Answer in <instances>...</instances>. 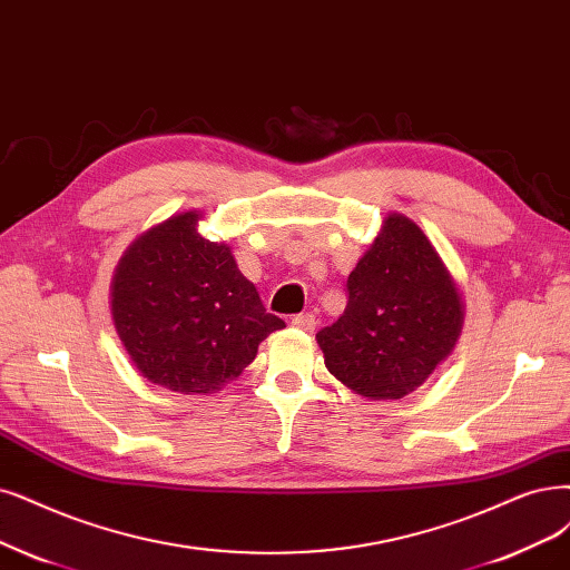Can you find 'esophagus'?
Listing matches in <instances>:
<instances>
[{"mask_svg":"<svg viewBox=\"0 0 570 570\" xmlns=\"http://www.w3.org/2000/svg\"><path fill=\"white\" fill-rule=\"evenodd\" d=\"M291 326H293V328H301V331L312 333V331H314V326H317V320H314V314L303 312V314H296V317L291 320Z\"/></svg>","mask_w":570,"mask_h":570,"instance_id":"obj_1","label":"esophagus"}]
</instances>
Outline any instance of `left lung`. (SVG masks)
Segmentation results:
<instances>
[{"label": "left lung", "instance_id": "obj_1", "mask_svg": "<svg viewBox=\"0 0 570 570\" xmlns=\"http://www.w3.org/2000/svg\"><path fill=\"white\" fill-rule=\"evenodd\" d=\"M428 235L390 214L347 277L343 317L317 333L326 368L368 399H402L455 347L465 309Z\"/></svg>", "mask_w": 570, "mask_h": 570}]
</instances>
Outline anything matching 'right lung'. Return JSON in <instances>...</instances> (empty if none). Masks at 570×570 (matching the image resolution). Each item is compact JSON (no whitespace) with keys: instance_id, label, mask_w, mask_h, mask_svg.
<instances>
[{"instance_id":"1","label":"right lung","mask_w":570,"mask_h":570,"mask_svg":"<svg viewBox=\"0 0 570 570\" xmlns=\"http://www.w3.org/2000/svg\"><path fill=\"white\" fill-rule=\"evenodd\" d=\"M197 210L140 235L112 279L119 341L147 381L180 394L220 390L286 324L269 314L227 244L197 232Z\"/></svg>"}]
</instances>
